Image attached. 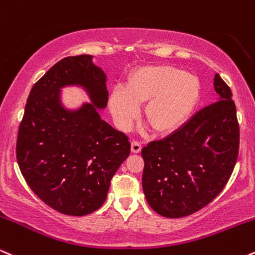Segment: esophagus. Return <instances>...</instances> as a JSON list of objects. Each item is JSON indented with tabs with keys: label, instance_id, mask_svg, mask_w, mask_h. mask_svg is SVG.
Instances as JSON below:
<instances>
[{
	"label": "esophagus",
	"instance_id": "obj_1",
	"mask_svg": "<svg viewBox=\"0 0 255 255\" xmlns=\"http://www.w3.org/2000/svg\"><path fill=\"white\" fill-rule=\"evenodd\" d=\"M140 149H142V144H140V142L133 139L132 142H131V151L134 152V154H137V152L140 151Z\"/></svg>",
	"mask_w": 255,
	"mask_h": 255
}]
</instances>
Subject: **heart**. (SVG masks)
I'll return each mask as SVG.
<instances>
[{
    "mask_svg": "<svg viewBox=\"0 0 255 255\" xmlns=\"http://www.w3.org/2000/svg\"><path fill=\"white\" fill-rule=\"evenodd\" d=\"M200 83L196 75L170 65H151L134 70L127 88L116 87L110 109L117 127L128 130L144 105L143 118L155 132L167 133L180 128L199 100Z\"/></svg>",
    "mask_w": 255,
    "mask_h": 255,
    "instance_id": "b5f03b06",
    "label": "heart"
}]
</instances>
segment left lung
Instances as JSON below:
<instances>
[{
  "instance_id": "left-lung-1",
  "label": "left lung",
  "mask_w": 255,
  "mask_h": 255,
  "mask_svg": "<svg viewBox=\"0 0 255 255\" xmlns=\"http://www.w3.org/2000/svg\"><path fill=\"white\" fill-rule=\"evenodd\" d=\"M216 103L184 127L142 149V186L148 204L163 217L192 215L228 182L239 155L240 128L229 86L215 75Z\"/></svg>"
}]
</instances>
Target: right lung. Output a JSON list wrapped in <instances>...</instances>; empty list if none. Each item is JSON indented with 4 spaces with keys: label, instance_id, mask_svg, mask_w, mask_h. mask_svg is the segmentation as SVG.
Segmentation results:
<instances>
[{
    "label": "right lung",
    "instance_id": "add662e5",
    "mask_svg": "<svg viewBox=\"0 0 255 255\" xmlns=\"http://www.w3.org/2000/svg\"><path fill=\"white\" fill-rule=\"evenodd\" d=\"M77 84L92 104L65 110L62 86ZM109 100L106 75L91 55L65 57L34 83L16 139V160L31 190L53 210L85 216L106 200L111 179L130 154L128 136L99 116Z\"/></svg>",
    "mask_w": 255,
    "mask_h": 255
}]
</instances>
